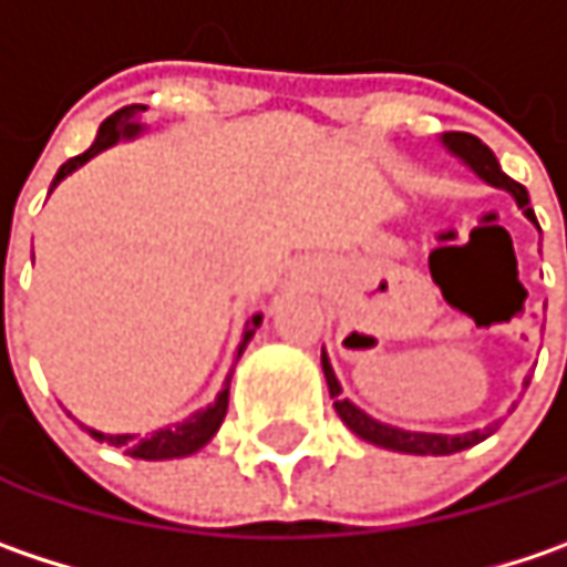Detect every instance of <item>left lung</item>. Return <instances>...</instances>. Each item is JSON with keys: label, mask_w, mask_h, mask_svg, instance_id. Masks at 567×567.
Listing matches in <instances>:
<instances>
[{"label": "left lung", "mask_w": 567, "mask_h": 567, "mask_svg": "<svg viewBox=\"0 0 567 567\" xmlns=\"http://www.w3.org/2000/svg\"><path fill=\"white\" fill-rule=\"evenodd\" d=\"M445 144H449V147L465 161L467 167H471L481 181L509 189V193L516 196V203L523 206V213H526L529 219H536V216H533V209H529V193H526V186L506 177L504 171H501V164H497V157H494V151L481 142V138H474V135H467V132H449V135H445ZM322 371H326V384H329V393H332V400H336V413L342 416V423L348 425L354 435H361L364 442H374V445H381V449L406 452V455H452V452H465V449H471V445L484 442V439H487V435H494V429H497V425H487V429L465 432V435L403 432V429H393V425H384V423H378V420H371V416H368V413H361L354 403H348V400L342 396V386H339V381H336L332 364H329V358H326V354H322Z\"/></svg>", "instance_id": "8db88e82"}]
</instances>
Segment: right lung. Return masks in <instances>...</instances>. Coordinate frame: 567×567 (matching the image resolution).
<instances>
[{"label": "right lung", "mask_w": 567, "mask_h": 567, "mask_svg": "<svg viewBox=\"0 0 567 567\" xmlns=\"http://www.w3.org/2000/svg\"><path fill=\"white\" fill-rule=\"evenodd\" d=\"M142 109L144 105H125V109L112 112V115H109V118L100 125V135H96L93 147H86L83 154L70 157L61 171H58L54 186H58L70 171H76L83 161H90L93 154H100L102 147L115 144L118 138H125V135H135V132H138V125H135L132 118H135ZM258 326H261V316H251V322L245 326V339H241L238 354L245 351V344H248V339L255 336V329H258ZM225 410H228V384L223 386V393L216 396V403H213L209 410H203V413L189 416L186 423L174 425V429H161V432H154V435H147V439H135V435H105V432H96V429H86V432H93V439H100V442H109V445L125 449V455H132V458H144V462L183 458V455H193L196 449H203V445L219 432V425H223L225 420Z\"/></svg>", "instance_id": "right-lung-1"}]
</instances>
